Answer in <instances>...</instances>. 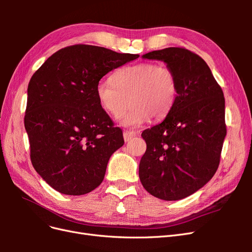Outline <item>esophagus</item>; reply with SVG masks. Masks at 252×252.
<instances>
[{
  "label": "esophagus",
  "instance_id": "1",
  "mask_svg": "<svg viewBox=\"0 0 252 252\" xmlns=\"http://www.w3.org/2000/svg\"><path fill=\"white\" fill-rule=\"evenodd\" d=\"M135 134H136V132H134V131H124L123 132L124 141L125 142H129L133 138V136H135Z\"/></svg>",
  "mask_w": 252,
  "mask_h": 252
}]
</instances>
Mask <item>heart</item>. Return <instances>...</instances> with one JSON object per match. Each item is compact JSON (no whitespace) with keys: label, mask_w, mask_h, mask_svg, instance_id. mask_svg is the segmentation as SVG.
<instances>
[{"label":"heart","mask_w":252,"mask_h":252,"mask_svg":"<svg viewBox=\"0 0 252 252\" xmlns=\"http://www.w3.org/2000/svg\"><path fill=\"white\" fill-rule=\"evenodd\" d=\"M178 89L177 77L169 67L144 62L122 68L112 75V81H101L96 96L113 119H120L130 104L122 125L138 127L148 119H164L177 101Z\"/></svg>","instance_id":"heart-1"}]
</instances>
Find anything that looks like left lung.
I'll return each instance as SVG.
<instances>
[{
  "mask_svg": "<svg viewBox=\"0 0 252 252\" xmlns=\"http://www.w3.org/2000/svg\"><path fill=\"white\" fill-rule=\"evenodd\" d=\"M166 63L178 80V97L159 123L142 132L143 187L165 201L182 200L215 175L226 136L225 98L210 68L194 52L169 47L143 55Z\"/></svg>",
  "mask_w": 252,
  "mask_h": 252,
  "instance_id": "left-lung-1",
  "label": "left lung"
}]
</instances>
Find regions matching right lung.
I'll list each match as a JSON object with an SVG mask.
<instances>
[{"mask_svg":"<svg viewBox=\"0 0 252 252\" xmlns=\"http://www.w3.org/2000/svg\"><path fill=\"white\" fill-rule=\"evenodd\" d=\"M138 58L73 45L53 53L30 79L24 118L30 159L57 191L82 195L103 182L109 158L124 139L98 103L96 85L105 74Z\"/></svg>","mask_w":252,"mask_h":252,"instance_id":"right-lung-1","label":"right lung"}]
</instances>
